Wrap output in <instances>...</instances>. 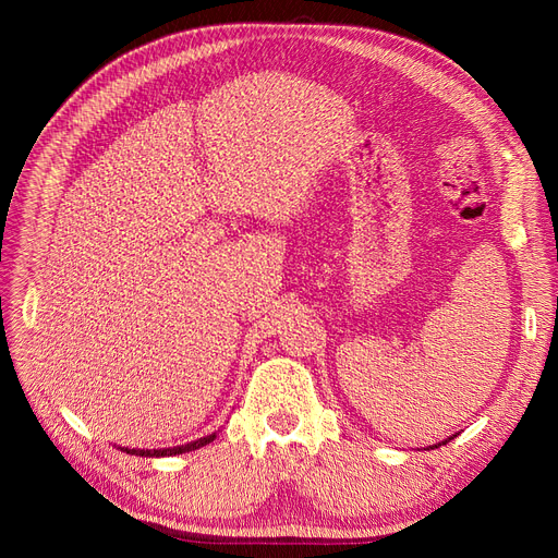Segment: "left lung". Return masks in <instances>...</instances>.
Returning a JSON list of instances; mask_svg holds the SVG:
<instances>
[{"instance_id": "obj_1", "label": "left lung", "mask_w": 558, "mask_h": 558, "mask_svg": "<svg viewBox=\"0 0 558 558\" xmlns=\"http://www.w3.org/2000/svg\"><path fill=\"white\" fill-rule=\"evenodd\" d=\"M449 440H451V437H449Z\"/></svg>"}]
</instances>
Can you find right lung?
I'll list each match as a JSON object with an SVG mask.
<instances>
[{
    "label": "right lung",
    "instance_id": "add662e5",
    "mask_svg": "<svg viewBox=\"0 0 558 558\" xmlns=\"http://www.w3.org/2000/svg\"><path fill=\"white\" fill-rule=\"evenodd\" d=\"M216 435H207V437H199V440L191 442V445H181L174 449H123L128 453H137V456H174V453H185V451H195L199 447H205L209 442H214Z\"/></svg>",
    "mask_w": 558,
    "mask_h": 558
}]
</instances>
